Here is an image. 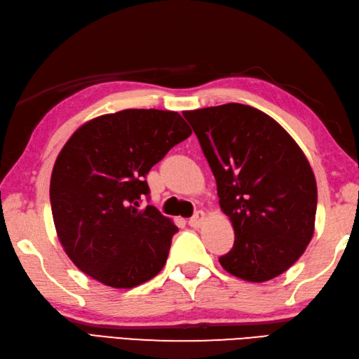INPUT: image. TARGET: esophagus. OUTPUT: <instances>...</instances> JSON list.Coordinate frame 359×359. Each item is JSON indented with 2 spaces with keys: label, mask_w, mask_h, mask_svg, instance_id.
Returning a JSON list of instances; mask_svg holds the SVG:
<instances>
[{
  "label": "esophagus",
  "mask_w": 359,
  "mask_h": 359,
  "mask_svg": "<svg viewBox=\"0 0 359 359\" xmlns=\"http://www.w3.org/2000/svg\"><path fill=\"white\" fill-rule=\"evenodd\" d=\"M204 218H206V215H204V212H203V210H198L192 218H190L189 224L192 226V228H200V226H201L203 222H204Z\"/></svg>",
  "instance_id": "34e87169"
}]
</instances>
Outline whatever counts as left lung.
<instances>
[{
  "instance_id": "obj_1",
  "label": "left lung",
  "mask_w": 359,
  "mask_h": 359,
  "mask_svg": "<svg viewBox=\"0 0 359 359\" xmlns=\"http://www.w3.org/2000/svg\"><path fill=\"white\" fill-rule=\"evenodd\" d=\"M182 114L198 137L236 233L220 265L255 283L280 276L314 233L318 187L309 159L280 123L250 105Z\"/></svg>"
}]
</instances>
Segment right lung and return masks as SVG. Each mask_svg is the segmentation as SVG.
Segmentation results:
<instances>
[{"label": "right lung", "instance_id": "add662e5", "mask_svg": "<svg viewBox=\"0 0 359 359\" xmlns=\"http://www.w3.org/2000/svg\"><path fill=\"white\" fill-rule=\"evenodd\" d=\"M192 130L177 111L122 109L79 127L55 159L50 209L65 252L97 282L133 288L164 268L178 231L139 201L145 177Z\"/></svg>", "mask_w": 359, "mask_h": 359}]
</instances>
